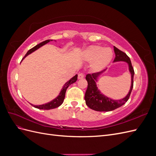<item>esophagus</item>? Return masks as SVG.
<instances>
[{
	"mask_svg": "<svg viewBox=\"0 0 156 156\" xmlns=\"http://www.w3.org/2000/svg\"><path fill=\"white\" fill-rule=\"evenodd\" d=\"M84 75L83 73H79L78 74V79H81L84 78Z\"/></svg>",
	"mask_w": 156,
	"mask_h": 156,
	"instance_id": "1",
	"label": "esophagus"
}]
</instances>
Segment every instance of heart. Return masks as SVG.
<instances>
[{
    "label": "heart",
    "mask_w": 156,
    "mask_h": 156,
    "mask_svg": "<svg viewBox=\"0 0 156 156\" xmlns=\"http://www.w3.org/2000/svg\"><path fill=\"white\" fill-rule=\"evenodd\" d=\"M83 58L87 62H92L94 70H101L110 63L113 57V52L108 48L100 45H90L83 52Z\"/></svg>",
    "instance_id": "1"
}]
</instances>
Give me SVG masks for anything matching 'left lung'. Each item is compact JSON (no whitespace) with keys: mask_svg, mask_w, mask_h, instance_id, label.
<instances>
[{"mask_svg":"<svg viewBox=\"0 0 156 156\" xmlns=\"http://www.w3.org/2000/svg\"><path fill=\"white\" fill-rule=\"evenodd\" d=\"M114 51L115 53V58L114 62L118 61H124L128 63L130 73L131 74V85L128 94L124 98L120 100H112L111 99L103 96L98 90L96 87V78L103 71L100 72L94 73L92 74H87L86 75V80L88 82V87L84 96V100L87 105L92 110L96 111H111L123 105L129 100L132 89L133 87V76L134 69L131 62L130 58L124 52L120 51L114 46Z\"/></svg>","mask_w":156,"mask_h":156,"instance_id":"1","label":"left lung"}]
</instances>
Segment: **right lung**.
<instances>
[{"mask_svg": "<svg viewBox=\"0 0 156 156\" xmlns=\"http://www.w3.org/2000/svg\"><path fill=\"white\" fill-rule=\"evenodd\" d=\"M50 41H52V40H45L43 42H41V43L39 44L36 45L34 48H32V49H30V50L28 51V52L27 53V54L25 55V56L23 58H25L27 55H29V54L32 53V52H34V51H36V49H37L38 48H40V47L43 46L44 45L48 44V42H49ZM22 59V60H23ZM77 80V75H75L73 77H72L71 79L69 81H68L66 83L62 90L60 92V94L58 95V96L57 98H56L55 100H53V101H51L49 103H46V104H44V105H32V106H34L35 108H39V109H44V110H49V109H53V108H55L56 107H59L60 105H61L62 104V103L64 101V98H65V94H66V90L68 88V87L70 85V84H73V83H75Z\"/></svg>", "mask_w": 156, "mask_h": 156, "instance_id": "obj_1", "label": "right lung"}]
</instances>
